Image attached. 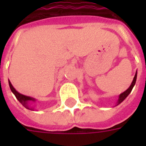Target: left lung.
I'll return each mask as SVG.
<instances>
[{
	"mask_svg": "<svg viewBox=\"0 0 146 146\" xmlns=\"http://www.w3.org/2000/svg\"><path fill=\"white\" fill-rule=\"evenodd\" d=\"M136 77H137V72L136 73V74H135V76H134L133 78V82H132L131 85H130V86L128 88V89L126 90L125 92H123V93H121L119 96V98H118L117 100V105H118L119 104H120L121 102L123 101V100L126 98L127 97V96H129V94L131 92L132 89H133V86H135V84H136Z\"/></svg>",
	"mask_w": 146,
	"mask_h": 146,
	"instance_id": "left-lung-1",
	"label": "left lung"
}]
</instances>
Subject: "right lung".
Returning a JSON list of instances; mask_svg holds the SVG:
<instances>
[{
  "instance_id": "1",
  "label": "right lung",
  "mask_w": 146,
  "mask_h": 146,
  "mask_svg": "<svg viewBox=\"0 0 146 146\" xmlns=\"http://www.w3.org/2000/svg\"><path fill=\"white\" fill-rule=\"evenodd\" d=\"M9 86H10V90H11V92H12L14 94L16 98H17V100H18V101H19L26 108L29 109L31 111H34V108L31 106V102H35V98H33L32 97H29V96H24V95H22V94H20L19 92H18L13 88V86L12 84H11V82H10V80H9Z\"/></svg>"
}]
</instances>
